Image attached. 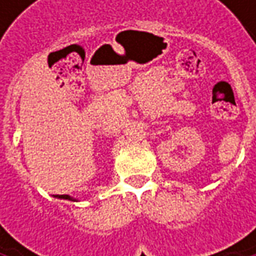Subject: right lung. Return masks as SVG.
Listing matches in <instances>:
<instances>
[{
	"instance_id": "right-lung-1",
	"label": "right lung",
	"mask_w": 256,
	"mask_h": 256,
	"mask_svg": "<svg viewBox=\"0 0 256 256\" xmlns=\"http://www.w3.org/2000/svg\"><path fill=\"white\" fill-rule=\"evenodd\" d=\"M56 196H60V198H65V200H70V196H68V195H56Z\"/></svg>"
}]
</instances>
